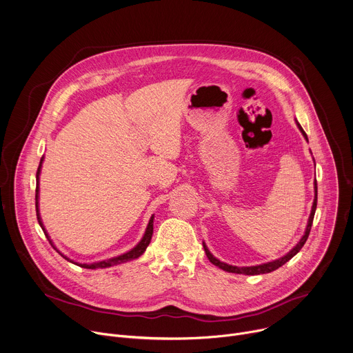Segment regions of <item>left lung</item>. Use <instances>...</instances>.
Masks as SVG:
<instances>
[{"label": "left lung", "mask_w": 353, "mask_h": 353, "mask_svg": "<svg viewBox=\"0 0 353 353\" xmlns=\"http://www.w3.org/2000/svg\"><path fill=\"white\" fill-rule=\"evenodd\" d=\"M297 126H299V129L301 130L303 136L307 139V134H305V132L303 130V128H301L299 123H297ZM314 185H316V198H314V203H312V209H311V214H310L308 224H307V228H305V234L303 236V239L300 240V243H299L288 255H285V256L281 258V259H276V261H273V262H268V263H262V265H258V266L239 268V266H232V265H227V263H224V262H220L219 259H216V258L210 254V251L208 250V247L203 244V248H205V252H206L209 261H210L213 265L219 266L220 269H223V270H225V272L241 273V275H262V273H269V272H272V270H276V269L281 268L282 265H285L288 261H290V259L303 248V245L305 244V241H307V239H308V236H310V230H311L312 220H314V214H316V209H317V181L314 182Z\"/></svg>", "instance_id": "8db88e82"}]
</instances>
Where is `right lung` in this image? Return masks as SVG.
Listing matches in <instances>:
<instances>
[{"label": "right lung", "instance_id": "right-lung-1", "mask_svg": "<svg viewBox=\"0 0 353 353\" xmlns=\"http://www.w3.org/2000/svg\"><path fill=\"white\" fill-rule=\"evenodd\" d=\"M41 165H42V160H41V164H39V168H37V172H36L37 185H39V172H41ZM37 188H39V186H36V216H37L39 224H41L42 230L45 231L43 224H42V221H41V216H39V210H37ZM152 220H154V217H151L150 221H148V225H147L144 237L141 239V241H140L132 251H129V252H126V254H123V255H121V256H116V258L108 259V261H101V262H98V263H91V265L80 263V266H81V268H87V269L108 268V266H113V265H117V263H123V262H128V261H132V259L139 258V256L145 251V248L148 247V244H150V241H151V236H152ZM45 234H46V231H45ZM46 237H48V234H46ZM48 239H49V237H48ZM50 244H52V243H50ZM64 258H65V256H64ZM65 259H67V258H65ZM67 261H68V259H67ZM70 262H71V261H70ZM77 265H78V263H77Z\"/></svg>", "mask_w": 353, "mask_h": 353}]
</instances>
